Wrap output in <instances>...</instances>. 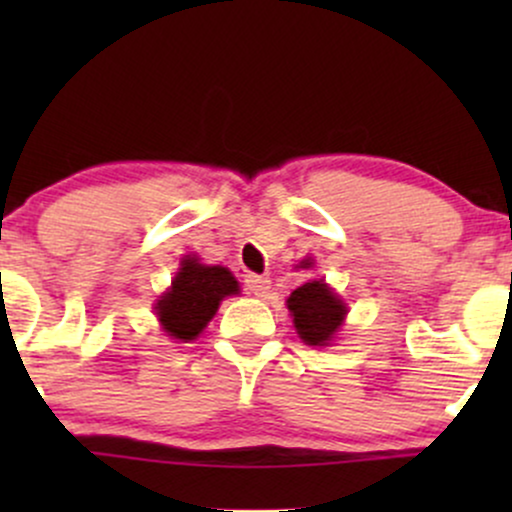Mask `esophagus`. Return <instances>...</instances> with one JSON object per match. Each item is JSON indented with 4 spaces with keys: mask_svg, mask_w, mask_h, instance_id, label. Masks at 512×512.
<instances>
[{
    "mask_svg": "<svg viewBox=\"0 0 512 512\" xmlns=\"http://www.w3.org/2000/svg\"><path fill=\"white\" fill-rule=\"evenodd\" d=\"M245 286H248V291L252 293V296L264 298V296H269V289H272V281H269L267 276L248 274V276H245Z\"/></svg>",
    "mask_w": 512,
    "mask_h": 512,
    "instance_id": "esophagus-1",
    "label": "esophagus"
}]
</instances>
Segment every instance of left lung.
<instances>
[{"label": "left lung", "instance_id": "left-lung-1", "mask_svg": "<svg viewBox=\"0 0 512 512\" xmlns=\"http://www.w3.org/2000/svg\"><path fill=\"white\" fill-rule=\"evenodd\" d=\"M310 264L313 262L303 260L301 267L308 269ZM286 308L298 337L310 346H330L346 317V303L325 284V279H310L298 286L286 298Z\"/></svg>", "mask_w": 512, "mask_h": 512}]
</instances>
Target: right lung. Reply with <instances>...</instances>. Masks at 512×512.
I'll use <instances>...</instances> for the list:
<instances>
[{
    "label": "right lung",
    "instance_id": "right-lung-1",
    "mask_svg": "<svg viewBox=\"0 0 512 512\" xmlns=\"http://www.w3.org/2000/svg\"><path fill=\"white\" fill-rule=\"evenodd\" d=\"M236 293H240V286L226 267L202 264L197 257L187 255L170 289L156 301L161 330L170 339L192 342L209 325L223 298Z\"/></svg>",
    "mask_w": 512,
    "mask_h": 512
}]
</instances>
